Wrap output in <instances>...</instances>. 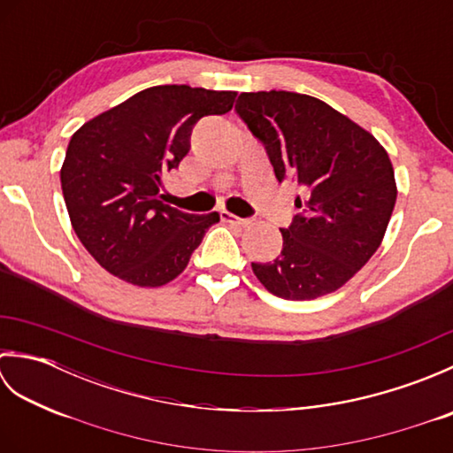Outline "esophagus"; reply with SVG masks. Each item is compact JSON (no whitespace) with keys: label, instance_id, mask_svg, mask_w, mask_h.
<instances>
[{"label":"esophagus","instance_id":"esophagus-1","mask_svg":"<svg viewBox=\"0 0 453 453\" xmlns=\"http://www.w3.org/2000/svg\"><path fill=\"white\" fill-rule=\"evenodd\" d=\"M219 218H221V221H226V224H235V226H245L247 224V219L237 218V216L232 214V211H227V210H221L219 211Z\"/></svg>","mask_w":453,"mask_h":453}]
</instances>
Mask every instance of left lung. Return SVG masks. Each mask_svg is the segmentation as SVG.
<instances>
[{
    "instance_id": "left-lung-1",
    "label": "left lung",
    "mask_w": 453,
    "mask_h": 453,
    "mask_svg": "<svg viewBox=\"0 0 453 453\" xmlns=\"http://www.w3.org/2000/svg\"><path fill=\"white\" fill-rule=\"evenodd\" d=\"M278 180L302 187L303 208L282 227V251L251 263L268 292L315 300L339 290L378 251L397 200L388 151L329 104L292 91L242 93L235 103Z\"/></svg>"
}]
</instances>
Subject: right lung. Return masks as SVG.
I'll return each mask as SVG.
<instances>
[{"label":"right lung","instance_id":"1","mask_svg":"<svg viewBox=\"0 0 453 453\" xmlns=\"http://www.w3.org/2000/svg\"><path fill=\"white\" fill-rule=\"evenodd\" d=\"M235 95L157 85L73 134L60 171L65 208L75 235L104 271L142 288L185 271L219 216L163 204L161 177L188 153L195 124L232 111Z\"/></svg>","mask_w":453,"mask_h":453}]
</instances>
